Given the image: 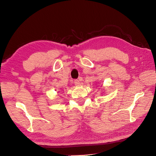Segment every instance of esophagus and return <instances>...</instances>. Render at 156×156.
<instances>
[{"instance_id":"1","label":"esophagus","mask_w":156,"mask_h":156,"mask_svg":"<svg viewBox=\"0 0 156 156\" xmlns=\"http://www.w3.org/2000/svg\"><path fill=\"white\" fill-rule=\"evenodd\" d=\"M80 79H82V78H80ZM80 80H74V84L76 86H80Z\"/></svg>"}]
</instances>
